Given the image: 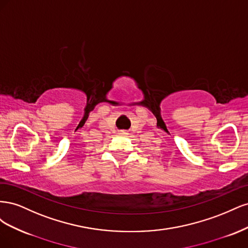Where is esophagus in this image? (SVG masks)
I'll list each match as a JSON object with an SVG mask.
<instances>
[{"instance_id":"obj_1","label":"esophagus","mask_w":248,"mask_h":248,"mask_svg":"<svg viewBox=\"0 0 248 248\" xmlns=\"http://www.w3.org/2000/svg\"><path fill=\"white\" fill-rule=\"evenodd\" d=\"M120 133H121V134H127V131L126 130H122V131H120Z\"/></svg>"}]
</instances>
